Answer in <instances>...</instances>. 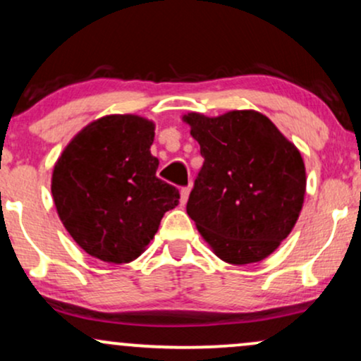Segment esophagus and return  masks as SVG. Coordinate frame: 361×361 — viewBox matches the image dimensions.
I'll return each instance as SVG.
<instances>
[{
  "label": "esophagus",
  "mask_w": 361,
  "mask_h": 361,
  "mask_svg": "<svg viewBox=\"0 0 361 361\" xmlns=\"http://www.w3.org/2000/svg\"><path fill=\"white\" fill-rule=\"evenodd\" d=\"M190 190H192V186H183L181 188V204H185L186 200H188V195H190Z\"/></svg>",
  "instance_id": "34e87169"
}]
</instances>
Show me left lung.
<instances>
[{
  "instance_id": "1",
  "label": "left lung",
  "mask_w": 361,
  "mask_h": 361,
  "mask_svg": "<svg viewBox=\"0 0 361 361\" xmlns=\"http://www.w3.org/2000/svg\"><path fill=\"white\" fill-rule=\"evenodd\" d=\"M200 144V168L186 212L219 258L256 263L290 234L302 210L305 168L300 152L270 118L235 110L185 117Z\"/></svg>"
}]
</instances>
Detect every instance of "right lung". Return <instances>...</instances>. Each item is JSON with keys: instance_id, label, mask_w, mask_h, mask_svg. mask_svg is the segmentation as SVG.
Returning <instances> with one entry per match:
<instances>
[{"instance_id": "right-lung-1", "label": "right lung", "mask_w": 361, "mask_h": 361, "mask_svg": "<svg viewBox=\"0 0 361 361\" xmlns=\"http://www.w3.org/2000/svg\"><path fill=\"white\" fill-rule=\"evenodd\" d=\"M152 122L109 115L64 149L52 173V197L66 231L88 255L128 263L151 243L164 212L180 202L176 186L156 176Z\"/></svg>"}]
</instances>
